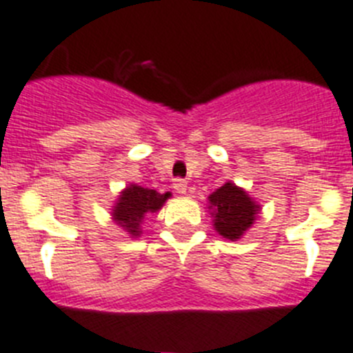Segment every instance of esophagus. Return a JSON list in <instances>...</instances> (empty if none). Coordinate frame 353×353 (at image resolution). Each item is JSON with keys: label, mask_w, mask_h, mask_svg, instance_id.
Listing matches in <instances>:
<instances>
[{"label": "esophagus", "mask_w": 353, "mask_h": 353, "mask_svg": "<svg viewBox=\"0 0 353 353\" xmlns=\"http://www.w3.org/2000/svg\"><path fill=\"white\" fill-rule=\"evenodd\" d=\"M173 189L176 192H180V194H185L187 191V182L183 179H174L173 180Z\"/></svg>", "instance_id": "esophagus-1"}]
</instances>
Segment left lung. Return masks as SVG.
Here are the masks:
<instances>
[{
	"label": "left lung",
	"instance_id": "left-lung-1",
	"mask_svg": "<svg viewBox=\"0 0 353 353\" xmlns=\"http://www.w3.org/2000/svg\"><path fill=\"white\" fill-rule=\"evenodd\" d=\"M214 207V226L224 239L236 240L254 223L258 205L235 183L228 182L208 196Z\"/></svg>",
	"mask_w": 353,
	"mask_h": 353
}]
</instances>
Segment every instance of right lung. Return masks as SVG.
Here are the masks:
<instances>
[{"label":"right lung","instance_id":"obj_1","mask_svg":"<svg viewBox=\"0 0 353 353\" xmlns=\"http://www.w3.org/2000/svg\"><path fill=\"white\" fill-rule=\"evenodd\" d=\"M170 198V192L161 194L154 189H145L141 185H130L121 192L117 207L113 210V219L118 226L130 233V235H139V223L143 221L148 212H157L164 205V201Z\"/></svg>","mask_w":353,"mask_h":353}]
</instances>
